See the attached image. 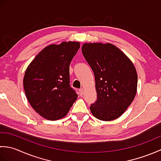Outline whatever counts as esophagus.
<instances>
[{
	"instance_id": "1",
	"label": "esophagus",
	"mask_w": 161,
	"mask_h": 161,
	"mask_svg": "<svg viewBox=\"0 0 161 161\" xmlns=\"http://www.w3.org/2000/svg\"><path fill=\"white\" fill-rule=\"evenodd\" d=\"M79 93H80L81 96H82L83 94H84V89H83V88H80V89L79 90Z\"/></svg>"
}]
</instances>
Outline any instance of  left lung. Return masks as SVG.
Here are the masks:
<instances>
[{"label":"left lung","mask_w":161,"mask_h":161,"mask_svg":"<svg viewBox=\"0 0 161 161\" xmlns=\"http://www.w3.org/2000/svg\"><path fill=\"white\" fill-rule=\"evenodd\" d=\"M82 54L93 70L97 99L90 110L103 121L118 118L132 103L138 75L129 58L111 43H85Z\"/></svg>","instance_id":"left-lung-1"}]
</instances>
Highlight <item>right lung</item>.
<instances>
[{
    "instance_id": "add662e5",
    "label": "right lung",
    "mask_w": 161,
    "mask_h": 161,
    "mask_svg": "<svg viewBox=\"0 0 161 161\" xmlns=\"http://www.w3.org/2000/svg\"><path fill=\"white\" fill-rule=\"evenodd\" d=\"M80 47L77 42L52 44L39 53L27 68L23 87L37 114L49 120L65 117L78 95L70 86L69 66Z\"/></svg>"
}]
</instances>
